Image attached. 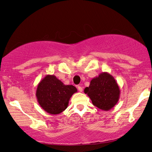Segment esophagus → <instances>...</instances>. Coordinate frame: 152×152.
Instances as JSON below:
<instances>
[{
    "instance_id": "obj_1",
    "label": "esophagus",
    "mask_w": 152,
    "mask_h": 152,
    "mask_svg": "<svg viewBox=\"0 0 152 152\" xmlns=\"http://www.w3.org/2000/svg\"><path fill=\"white\" fill-rule=\"evenodd\" d=\"M78 89L79 92H82V91H83V89H82V87L81 86H78Z\"/></svg>"
}]
</instances>
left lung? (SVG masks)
Segmentation results:
<instances>
[{
  "label": "left lung",
  "instance_id": "obj_1",
  "mask_svg": "<svg viewBox=\"0 0 152 152\" xmlns=\"http://www.w3.org/2000/svg\"><path fill=\"white\" fill-rule=\"evenodd\" d=\"M94 106L102 110L113 109L119 101L120 88L117 81L108 72H102L92 78L88 87L84 88Z\"/></svg>",
  "mask_w": 152,
  "mask_h": 152
}]
</instances>
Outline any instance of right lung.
<instances>
[{
	"label": "right lung",
	"mask_w": 152,
	"mask_h": 152,
	"mask_svg": "<svg viewBox=\"0 0 152 152\" xmlns=\"http://www.w3.org/2000/svg\"><path fill=\"white\" fill-rule=\"evenodd\" d=\"M76 92L75 86L65 85L56 76L48 74L38 84L36 97L45 112L58 115L66 109L70 98Z\"/></svg>",
	"instance_id": "right-lung-1"
}]
</instances>
